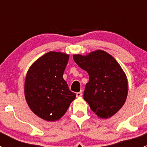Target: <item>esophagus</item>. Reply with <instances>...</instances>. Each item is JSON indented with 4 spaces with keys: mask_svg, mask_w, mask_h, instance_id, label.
Masks as SVG:
<instances>
[{
    "mask_svg": "<svg viewBox=\"0 0 147 147\" xmlns=\"http://www.w3.org/2000/svg\"><path fill=\"white\" fill-rule=\"evenodd\" d=\"M76 96L77 97H81L82 96V92L80 91L79 92H77L76 93Z\"/></svg>",
    "mask_w": 147,
    "mask_h": 147,
    "instance_id": "1",
    "label": "esophagus"
}]
</instances>
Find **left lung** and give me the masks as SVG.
<instances>
[{
  "label": "left lung",
  "instance_id": "obj_1",
  "mask_svg": "<svg viewBox=\"0 0 147 147\" xmlns=\"http://www.w3.org/2000/svg\"><path fill=\"white\" fill-rule=\"evenodd\" d=\"M75 63L89 75L84 100L102 119L113 116L122 107L128 94V82L120 65L111 55L97 50L86 55H74Z\"/></svg>",
  "mask_w": 147,
  "mask_h": 147
}]
</instances>
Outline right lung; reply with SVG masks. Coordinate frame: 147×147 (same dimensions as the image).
<instances>
[{
    "label": "right lung",
    "instance_id": "add662e5",
    "mask_svg": "<svg viewBox=\"0 0 147 147\" xmlns=\"http://www.w3.org/2000/svg\"><path fill=\"white\" fill-rule=\"evenodd\" d=\"M68 60L69 55L50 51L28 70L24 85L26 102L34 114L47 121L60 119L76 97L63 79Z\"/></svg>",
    "mask_w": 147,
    "mask_h": 147
}]
</instances>
